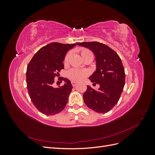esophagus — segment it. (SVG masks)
Listing matches in <instances>:
<instances>
[{
  "mask_svg": "<svg viewBox=\"0 0 155 155\" xmlns=\"http://www.w3.org/2000/svg\"><path fill=\"white\" fill-rule=\"evenodd\" d=\"M71 83H72V86L73 87H75L76 85V84H77V83L76 82H75V81H71Z\"/></svg>",
  "mask_w": 155,
  "mask_h": 155,
  "instance_id": "esophagus-1",
  "label": "esophagus"
}]
</instances>
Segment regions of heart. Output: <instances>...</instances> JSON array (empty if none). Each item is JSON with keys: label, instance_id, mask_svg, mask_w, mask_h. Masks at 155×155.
<instances>
[{"label": "heart", "instance_id": "obj_1", "mask_svg": "<svg viewBox=\"0 0 155 155\" xmlns=\"http://www.w3.org/2000/svg\"><path fill=\"white\" fill-rule=\"evenodd\" d=\"M80 54L82 56V58L85 59L87 57L90 55H93L92 53L91 50H89L87 48H83L80 49ZM71 55V53L68 52L64 59V64L67 65L68 63V60L70 56ZM89 75V72L86 69H81L78 68H72L70 69L67 72V76L69 79H71L73 81L76 82H80L82 81L84 79L87 78Z\"/></svg>", "mask_w": 155, "mask_h": 155}]
</instances>
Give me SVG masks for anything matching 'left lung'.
Instances as JSON below:
<instances>
[{
  "label": "left lung",
  "instance_id": "left-lung-1",
  "mask_svg": "<svg viewBox=\"0 0 155 155\" xmlns=\"http://www.w3.org/2000/svg\"><path fill=\"white\" fill-rule=\"evenodd\" d=\"M78 45L93 51L96 57V70L89 78L93 86L99 84L97 90L87 85L83 94L87 106L98 113H106L120 100L125 81V70L119 55L109 46L99 42H83Z\"/></svg>",
  "mask_w": 155,
  "mask_h": 155
}]
</instances>
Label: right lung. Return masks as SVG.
<instances>
[{
  "label": "right lung",
  "mask_w": 155,
  "mask_h": 155,
  "mask_svg": "<svg viewBox=\"0 0 155 155\" xmlns=\"http://www.w3.org/2000/svg\"><path fill=\"white\" fill-rule=\"evenodd\" d=\"M76 44L51 43L37 51L28 64L26 85L31 102L36 109L45 115H55L66 106L72 91L70 81L63 78L64 84L53 87L54 78L64 69L67 51ZM62 79V80H63Z\"/></svg>",
  "instance_id": "right-lung-1"
}]
</instances>
